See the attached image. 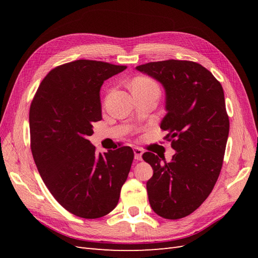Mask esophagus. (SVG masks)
I'll return each instance as SVG.
<instances>
[{
    "label": "esophagus",
    "mask_w": 258,
    "mask_h": 258,
    "mask_svg": "<svg viewBox=\"0 0 258 258\" xmlns=\"http://www.w3.org/2000/svg\"><path fill=\"white\" fill-rule=\"evenodd\" d=\"M135 158L137 160H141L142 159V155H143V151L141 150V148L139 147H135Z\"/></svg>",
    "instance_id": "1"
}]
</instances>
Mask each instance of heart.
<instances>
[{
    "label": "heart",
    "instance_id": "1",
    "mask_svg": "<svg viewBox=\"0 0 258 258\" xmlns=\"http://www.w3.org/2000/svg\"><path fill=\"white\" fill-rule=\"evenodd\" d=\"M132 91L144 90V89H159L158 85L155 81L147 76H137L131 83Z\"/></svg>",
    "mask_w": 258,
    "mask_h": 258
}]
</instances>
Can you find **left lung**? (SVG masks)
<instances>
[{
  "instance_id": "8db88e82",
  "label": "left lung",
  "mask_w": 258,
  "mask_h": 258,
  "mask_svg": "<svg viewBox=\"0 0 258 258\" xmlns=\"http://www.w3.org/2000/svg\"><path fill=\"white\" fill-rule=\"evenodd\" d=\"M137 70L166 90L167 114L160 128L175 150L170 162L143 154L154 170L146 183L148 200L156 214L178 220L202 205L221 173L229 134L224 90L209 70L194 61L148 62Z\"/></svg>"
}]
</instances>
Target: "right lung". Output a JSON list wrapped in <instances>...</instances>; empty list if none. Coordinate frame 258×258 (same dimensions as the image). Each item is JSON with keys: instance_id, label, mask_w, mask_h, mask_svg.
<instances>
[{"instance_id": "obj_1", "label": "right lung", "mask_w": 258, "mask_h": 258, "mask_svg": "<svg viewBox=\"0 0 258 258\" xmlns=\"http://www.w3.org/2000/svg\"><path fill=\"white\" fill-rule=\"evenodd\" d=\"M126 66L75 60L44 77L29 112L35 165L50 194L70 213L102 217L118 204L135 153L130 146L97 154L88 138L102 119L100 88Z\"/></svg>"}]
</instances>
